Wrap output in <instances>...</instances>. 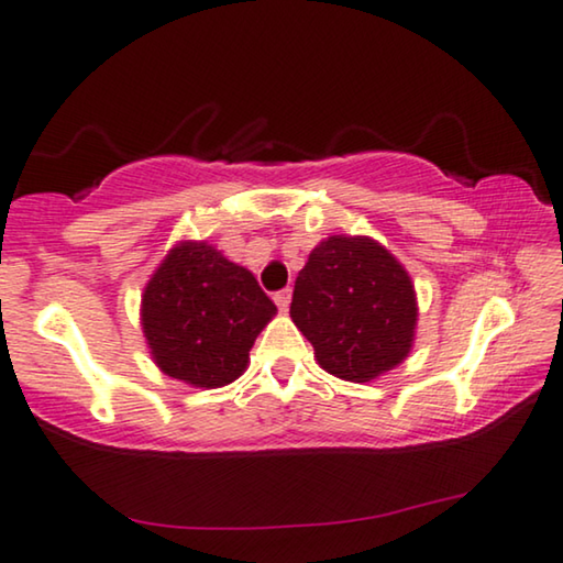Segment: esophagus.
<instances>
[{
	"label": "esophagus",
	"mask_w": 563,
	"mask_h": 563,
	"mask_svg": "<svg viewBox=\"0 0 563 563\" xmlns=\"http://www.w3.org/2000/svg\"><path fill=\"white\" fill-rule=\"evenodd\" d=\"M290 296H292L290 288H283V290L275 292L273 300H275V303H278V308H280V310H288V306H290Z\"/></svg>",
	"instance_id": "1"
}]
</instances>
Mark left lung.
Instances as JSON below:
<instances>
[{
  "label": "left lung",
  "instance_id": "8db88e82",
  "mask_svg": "<svg viewBox=\"0 0 563 563\" xmlns=\"http://www.w3.org/2000/svg\"><path fill=\"white\" fill-rule=\"evenodd\" d=\"M290 318L313 343L321 368L346 382H372L412 349L415 285L379 242L333 234L298 273Z\"/></svg>",
  "mask_w": 563,
  "mask_h": 563
}]
</instances>
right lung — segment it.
Instances as JSON below:
<instances>
[{
    "label": "right lung",
    "mask_w": 563,
    "mask_h": 563,
    "mask_svg": "<svg viewBox=\"0 0 563 563\" xmlns=\"http://www.w3.org/2000/svg\"><path fill=\"white\" fill-rule=\"evenodd\" d=\"M275 303L247 267L207 242L176 245L141 298V325L156 366L191 387L217 389L247 368Z\"/></svg>",
    "instance_id": "add662e5"
}]
</instances>
